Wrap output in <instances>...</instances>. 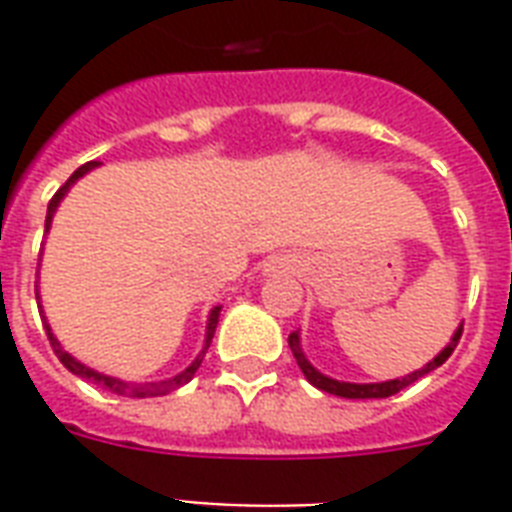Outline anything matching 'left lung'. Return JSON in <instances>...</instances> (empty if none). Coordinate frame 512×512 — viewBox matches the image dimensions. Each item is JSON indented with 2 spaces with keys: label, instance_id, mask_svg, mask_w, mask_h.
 I'll list each match as a JSON object with an SVG mask.
<instances>
[{
  "label": "left lung",
  "instance_id": "8db88e82",
  "mask_svg": "<svg viewBox=\"0 0 512 512\" xmlns=\"http://www.w3.org/2000/svg\"><path fill=\"white\" fill-rule=\"evenodd\" d=\"M460 337H462V324L457 327V332H454L452 342H449V345H446V348L433 358V361H428V364L422 366V369H417V372L406 374V377H398V380H388V382H340L327 377V374H321L319 369L305 358L303 348H300V332H292V335H289V348H292V356L297 358V366L303 369L305 380L311 382L313 388H319L324 390V393H332V396H340V398H388V396H396L398 390L409 388L412 382H417L420 377H425V374L433 372V369H438V366L444 364L446 358L454 353V348H457Z\"/></svg>",
  "mask_w": 512,
  "mask_h": 512
}]
</instances>
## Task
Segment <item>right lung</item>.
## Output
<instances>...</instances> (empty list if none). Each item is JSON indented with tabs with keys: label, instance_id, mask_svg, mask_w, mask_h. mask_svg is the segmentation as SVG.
<instances>
[{
	"label": "right lung",
	"instance_id": "1",
	"mask_svg": "<svg viewBox=\"0 0 512 512\" xmlns=\"http://www.w3.org/2000/svg\"><path fill=\"white\" fill-rule=\"evenodd\" d=\"M92 167H98V162H87L82 164L79 170L74 172V175L68 177L66 183L60 185L58 193L52 196L50 204H47V220H44V231H50V223H52V215H55V209H58L60 199L66 196L68 188L79 180L82 175H87V172L92 170ZM36 303H39V292H36ZM217 319H220V305L217 308H212V313H209V321H207V337H204V348H201V353L196 356V361H193L188 369H183L180 374H175L172 380H162V382H124V380H116V377H108V374H100L95 372V369H90V366L79 364L68 350H63V345L58 342V337L52 335L50 324H47V319H44L42 313V324L44 329H47V340H50L52 350H55V356L60 358V364L66 366L68 372L76 374V377H82V380L92 382V385H98V388L103 390H111V393H116V396H130V398H151V396H167L170 390H177L180 385H185V382H191V377L196 374V369L201 366V361H204V353H207L209 342H212V335H215L217 329Z\"/></svg>",
	"mask_w": 512,
	"mask_h": 512
}]
</instances>
